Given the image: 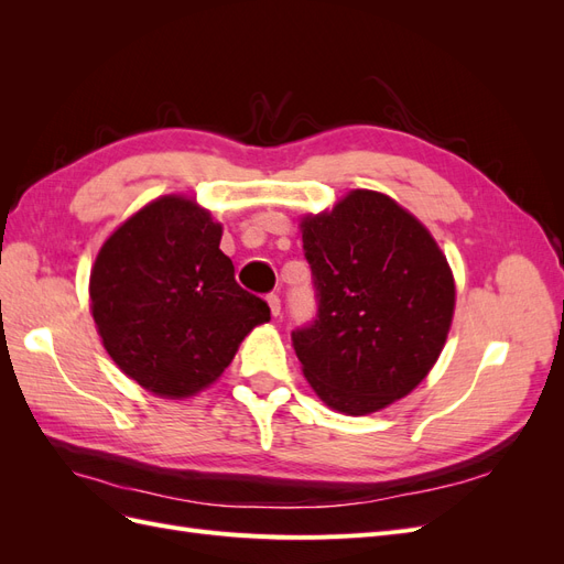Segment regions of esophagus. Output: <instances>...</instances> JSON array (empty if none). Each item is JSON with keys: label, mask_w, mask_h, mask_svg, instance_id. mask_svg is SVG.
Segmentation results:
<instances>
[{"label": "esophagus", "mask_w": 564, "mask_h": 564, "mask_svg": "<svg viewBox=\"0 0 564 564\" xmlns=\"http://www.w3.org/2000/svg\"><path fill=\"white\" fill-rule=\"evenodd\" d=\"M268 305H270V313H272V317L282 315V301H280V296H278V294H270V296H268Z\"/></svg>", "instance_id": "1"}]
</instances>
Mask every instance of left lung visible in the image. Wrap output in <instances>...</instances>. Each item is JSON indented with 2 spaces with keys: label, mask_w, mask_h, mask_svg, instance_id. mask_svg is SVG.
<instances>
[{
  "label": "left lung",
  "mask_w": 564,
  "mask_h": 564,
  "mask_svg": "<svg viewBox=\"0 0 564 564\" xmlns=\"http://www.w3.org/2000/svg\"><path fill=\"white\" fill-rule=\"evenodd\" d=\"M301 228L317 299L315 317L292 332L305 379L336 412H377L414 390L445 346L447 259L412 214L371 191Z\"/></svg>",
  "instance_id": "obj_1"
}]
</instances>
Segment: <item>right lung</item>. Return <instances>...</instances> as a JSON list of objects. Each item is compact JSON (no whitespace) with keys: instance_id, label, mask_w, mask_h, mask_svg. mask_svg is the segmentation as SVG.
Here are the masks:
<instances>
[{"instance_id":"1","label":"right lung","mask_w":564,"mask_h":564,"mask_svg":"<svg viewBox=\"0 0 564 564\" xmlns=\"http://www.w3.org/2000/svg\"><path fill=\"white\" fill-rule=\"evenodd\" d=\"M220 226L193 199L162 197L119 226L91 270V311L115 365L162 398L216 381L237 346L270 319L235 282Z\"/></svg>"}]
</instances>
